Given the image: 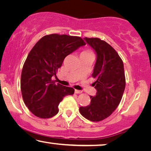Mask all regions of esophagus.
I'll return each instance as SVG.
<instances>
[{
  "instance_id": "obj_1",
  "label": "esophagus",
  "mask_w": 151,
  "mask_h": 151,
  "mask_svg": "<svg viewBox=\"0 0 151 151\" xmlns=\"http://www.w3.org/2000/svg\"><path fill=\"white\" fill-rule=\"evenodd\" d=\"M75 93H77V94H79V93H82L81 91H80V90H77V89H75Z\"/></svg>"
}]
</instances>
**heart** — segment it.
Listing matches in <instances>:
<instances>
[{"label": "heart", "instance_id": "heart-1", "mask_svg": "<svg viewBox=\"0 0 151 151\" xmlns=\"http://www.w3.org/2000/svg\"><path fill=\"white\" fill-rule=\"evenodd\" d=\"M83 53H92L90 52V51H85V52Z\"/></svg>", "mask_w": 151, "mask_h": 151}]
</instances>
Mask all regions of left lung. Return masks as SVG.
I'll return each mask as SVG.
<instances>
[{
    "mask_svg": "<svg viewBox=\"0 0 151 151\" xmlns=\"http://www.w3.org/2000/svg\"><path fill=\"white\" fill-rule=\"evenodd\" d=\"M96 53V62L92 76L97 90L90 96V104L79 108L80 113L91 121L109 117L120 103L125 87L124 66L117 52L104 40L98 38H84Z\"/></svg>",
    "mask_w": 151,
    "mask_h": 151,
    "instance_id": "left-lung-1",
    "label": "left lung"
}]
</instances>
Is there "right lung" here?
<instances>
[{
  "mask_svg": "<svg viewBox=\"0 0 151 151\" xmlns=\"http://www.w3.org/2000/svg\"><path fill=\"white\" fill-rule=\"evenodd\" d=\"M84 45L81 37L52 34L42 37L31 49L22 68L21 91L26 106L35 116H55L64 97L74 93L73 88L56 84L51 78L67 55Z\"/></svg>",
  "mask_w": 151,
  "mask_h": 151,
  "instance_id": "add662e5",
  "label": "right lung"
}]
</instances>
